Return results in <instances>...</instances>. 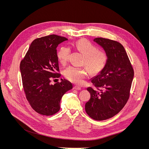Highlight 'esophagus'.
I'll use <instances>...</instances> for the list:
<instances>
[{"mask_svg": "<svg viewBox=\"0 0 149 149\" xmlns=\"http://www.w3.org/2000/svg\"><path fill=\"white\" fill-rule=\"evenodd\" d=\"M74 89H76V90H81V88L80 86H74Z\"/></svg>", "mask_w": 149, "mask_h": 149, "instance_id": "34e87169", "label": "esophagus"}]
</instances>
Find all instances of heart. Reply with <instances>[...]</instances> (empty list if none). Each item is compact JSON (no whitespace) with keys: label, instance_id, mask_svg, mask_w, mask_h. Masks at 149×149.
I'll return each mask as SVG.
<instances>
[{"label":"heart","instance_id":"obj_1","mask_svg":"<svg viewBox=\"0 0 149 149\" xmlns=\"http://www.w3.org/2000/svg\"><path fill=\"white\" fill-rule=\"evenodd\" d=\"M75 47L84 56L82 64L87 67L91 74H97L105 68L108 56L106 51L97 49V47L86 38H81L75 43ZM70 48L62 46L57 53V58L61 65H65L68 61L70 54ZM87 73L85 67L69 66L64 71V76L69 81L75 84H80Z\"/></svg>","mask_w":149,"mask_h":149}]
</instances>
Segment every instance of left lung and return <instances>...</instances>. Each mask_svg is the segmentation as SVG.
<instances>
[{
    "label": "left lung",
    "instance_id": "8db88e82",
    "mask_svg": "<svg viewBox=\"0 0 149 149\" xmlns=\"http://www.w3.org/2000/svg\"><path fill=\"white\" fill-rule=\"evenodd\" d=\"M93 41L103 47L108 60L102 71L91 80L93 87L87 89L91 98L85 110L92 119L102 121L116 115L127 103L134 71L120 43L101 37Z\"/></svg>",
    "mask_w": 149,
    "mask_h": 149
}]
</instances>
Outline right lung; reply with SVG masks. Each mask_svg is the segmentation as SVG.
Listing matches in <instances>:
<instances>
[{"label": "right lung", "instance_id": "obj_1", "mask_svg": "<svg viewBox=\"0 0 149 149\" xmlns=\"http://www.w3.org/2000/svg\"><path fill=\"white\" fill-rule=\"evenodd\" d=\"M68 38L52 34L36 38L22 61L20 69L26 99L34 110L43 115L57 113L65 93L72 89L71 83L61 79L51 84L52 79L59 78L57 47Z\"/></svg>", "mask_w": 149, "mask_h": 149}]
</instances>
